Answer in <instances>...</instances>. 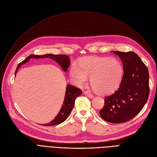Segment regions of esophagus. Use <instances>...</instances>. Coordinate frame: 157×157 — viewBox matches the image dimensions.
I'll use <instances>...</instances> for the list:
<instances>
[{
    "mask_svg": "<svg viewBox=\"0 0 157 157\" xmlns=\"http://www.w3.org/2000/svg\"><path fill=\"white\" fill-rule=\"evenodd\" d=\"M84 94H85V95H86V96L90 97V98H93V97H94L93 94H92L91 92H90L89 91H85V92H84Z\"/></svg>",
    "mask_w": 157,
    "mask_h": 157,
    "instance_id": "esophagus-1",
    "label": "esophagus"
}]
</instances>
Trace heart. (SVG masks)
Wrapping results in <instances>:
<instances>
[{"label":"heart","instance_id":"heart-1","mask_svg":"<svg viewBox=\"0 0 157 157\" xmlns=\"http://www.w3.org/2000/svg\"><path fill=\"white\" fill-rule=\"evenodd\" d=\"M123 67L120 60L108 57H86L79 60V65L74 62L70 74L76 83L85 85L90 77L94 89L101 94L114 92L120 86Z\"/></svg>","mask_w":157,"mask_h":157}]
</instances>
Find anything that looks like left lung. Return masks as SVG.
<instances>
[{"label":"left lung","instance_id":"obj_1","mask_svg":"<svg viewBox=\"0 0 157 157\" xmlns=\"http://www.w3.org/2000/svg\"><path fill=\"white\" fill-rule=\"evenodd\" d=\"M112 52L120 58L124 73L118 90L105 97L99 113L106 121L120 123L132 119L146 103L150 94L149 72L136 53Z\"/></svg>","mask_w":157,"mask_h":157}]
</instances>
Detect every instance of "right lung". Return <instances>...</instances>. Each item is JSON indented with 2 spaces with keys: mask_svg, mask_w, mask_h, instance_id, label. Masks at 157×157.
I'll use <instances>...</instances> for the list:
<instances>
[{
  "mask_svg": "<svg viewBox=\"0 0 157 157\" xmlns=\"http://www.w3.org/2000/svg\"><path fill=\"white\" fill-rule=\"evenodd\" d=\"M44 58H49L55 62H56L60 66L64 72H66L68 69L71 63V60L69 56L65 55H52V54H46L43 55H30L27 58H26L23 61L20 63L18 65L17 68L15 71V76L17 72L19 67L23 64L27 62L30 59H44ZM82 94V91L71 85H67L66 88L65 96L64 98V101L63 105L61 108L60 111H59L54 120H53L51 122H49L47 124H44V126H53L59 125L60 123L63 122L66 119L68 118L69 114L72 110V108L74 105L76 98L81 95Z\"/></svg>",
  "mask_w": 157,
  "mask_h": 157,
  "instance_id": "obj_1",
  "label": "right lung"
}]
</instances>
